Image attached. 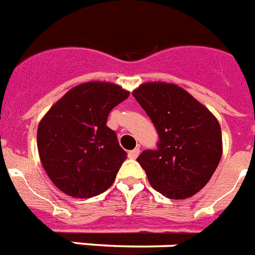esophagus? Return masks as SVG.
Returning a JSON list of instances; mask_svg holds the SVG:
<instances>
[{"mask_svg": "<svg viewBox=\"0 0 255 255\" xmlns=\"http://www.w3.org/2000/svg\"><path fill=\"white\" fill-rule=\"evenodd\" d=\"M139 147H135L134 150H130L129 152H128V156H129L130 159H135L138 155H139Z\"/></svg>", "mask_w": 255, "mask_h": 255, "instance_id": "1", "label": "esophagus"}]
</instances>
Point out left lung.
I'll return each instance as SVG.
<instances>
[{"instance_id": "1", "label": "left lung", "mask_w": 255, "mask_h": 255, "mask_svg": "<svg viewBox=\"0 0 255 255\" xmlns=\"http://www.w3.org/2000/svg\"><path fill=\"white\" fill-rule=\"evenodd\" d=\"M150 117L159 140L137 158L151 187L168 199L199 192L212 178L223 154L219 121L175 84L146 83L133 92Z\"/></svg>"}]
</instances>
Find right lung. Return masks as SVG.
<instances>
[{"mask_svg":"<svg viewBox=\"0 0 255 255\" xmlns=\"http://www.w3.org/2000/svg\"><path fill=\"white\" fill-rule=\"evenodd\" d=\"M128 97L118 85L89 81L68 91L42 118L36 134L40 162L60 191L87 199L113 184L128 154L107 121Z\"/></svg>","mask_w":255,"mask_h":255,"instance_id":"obj_1","label":"right lung"}]
</instances>
